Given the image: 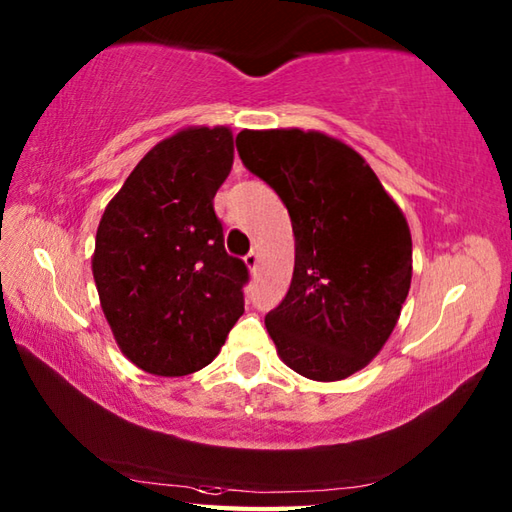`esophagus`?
Here are the masks:
<instances>
[{"mask_svg":"<svg viewBox=\"0 0 512 512\" xmlns=\"http://www.w3.org/2000/svg\"><path fill=\"white\" fill-rule=\"evenodd\" d=\"M244 262H246V266L250 268V271H255V268H257V262H259L257 250H250V253L244 257Z\"/></svg>","mask_w":512,"mask_h":512,"instance_id":"1","label":"esophagus"}]
</instances>
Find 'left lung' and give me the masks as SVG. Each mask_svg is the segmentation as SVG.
Wrapping results in <instances>:
<instances>
[{"label": "left lung", "instance_id": "1", "mask_svg": "<svg viewBox=\"0 0 512 512\" xmlns=\"http://www.w3.org/2000/svg\"><path fill=\"white\" fill-rule=\"evenodd\" d=\"M237 152L293 224L291 288L266 315L277 356L322 383L356 374L392 336L410 293L405 215L367 161L322 132L244 129Z\"/></svg>", "mask_w": 512, "mask_h": 512}]
</instances>
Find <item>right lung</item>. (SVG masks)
Instances as JSON below:
<instances>
[{
  "mask_svg": "<svg viewBox=\"0 0 512 512\" xmlns=\"http://www.w3.org/2000/svg\"><path fill=\"white\" fill-rule=\"evenodd\" d=\"M235 159L228 127H188L154 145L107 203L91 257L120 351L154 376L217 358L244 313L248 268L224 248L215 199Z\"/></svg>",
  "mask_w": 512,
  "mask_h": 512,
  "instance_id": "1",
  "label": "right lung"
}]
</instances>
